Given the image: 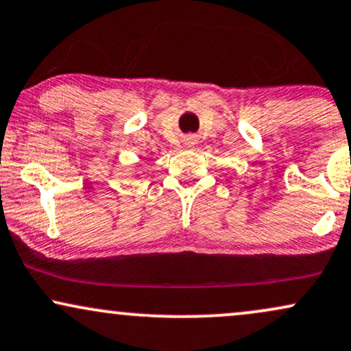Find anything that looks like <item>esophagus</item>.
I'll list each match as a JSON object with an SVG mask.
<instances>
[{"label": "esophagus", "instance_id": "34e87169", "mask_svg": "<svg viewBox=\"0 0 351 351\" xmlns=\"http://www.w3.org/2000/svg\"><path fill=\"white\" fill-rule=\"evenodd\" d=\"M194 141H196V138H194L193 135H189V137L186 138V143H188V145H193V143H196Z\"/></svg>", "mask_w": 351, "mask_h": 351}]
</instances>
